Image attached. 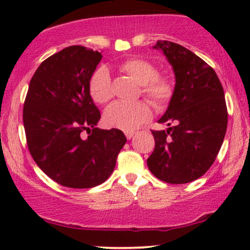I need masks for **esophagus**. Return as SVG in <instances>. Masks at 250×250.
Here are the masks:
<instances>
[{
  "label": "esophagus",
  "mask_w": 250,
  "mask_h": 250,
  "mask_svg": "<svg viewBox=\"0 0 250 250\" xmlns=\"http://www.w3.org/2000/svg\"><path fill=\"white\" fill-rule=\"evenodd\" d=\"M125 135L127 140H131L133 138V135H134V132H125Z\"/></svg>",
  "instance_id": "esophagus-1"
}]
</instances>
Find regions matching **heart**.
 Segmentation results:
<instances>
[{
	"mask_svg": "<svg viewBox=\"0 0 250 250\" xmlns=\"http://www.w3.org/2000/svg\"><path fill=\"white\" fill-rule=\"evenodd\" d=\"M119 69L140 85L141 93L156 107H163L172 98V82L167 77L158 76L156 67L150 61L141 58H132L124 61L119 66ZM90 94L92 99L100 104H107L111 99L110 74L105 67H100L92 75ZM150 116L151 108L145 101L131 104L116 101L104 110V122L108 127L133 132L143 122L148 121Z\"/></svg>",
	"mask_w": 250,
	"mask_h": 250,
	"instance_id": "1",
	"label": "heart"
}]
</instances>
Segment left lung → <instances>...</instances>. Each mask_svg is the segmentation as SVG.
I'll return each mask as SVG.
<instances>
[{
	"label": "left lung",
	"instance_id": "1",
	"mask_svg": "<svg viewBox=\"0 0 250 250\" xmlns=\"http://www.w3.org/2000/svg\"><path fill=\"white\" fill-rule=\"evenodd\" d=\"M152 47L172 66L175 86L158 119L168 128L151 131L155 150L146 164L164 182L189 183L209 169L223 143L228 126L224 91L213 68L190 50L168 41Z\"/></svg>",
	"mask_w": 250,
	"mask_h": 250
}]
</instances>
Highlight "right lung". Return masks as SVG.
<instances>
[{
  "mask_svg": "<svg viewBox=\"0 0 250 250\" xmlns=\"http://www.w3.org/2000/svg\"><path fill=\"white\" fill-rule=\"evenodd\" d=\"M101 52L74 45L44 60L30 80L23 105L27 145L37 166L57 183L88 189L104 183L126 143L117 128L99 129L100 111L90 81ZM90 132L87 138L81 136Z\"/></svg>",
  "mask_w": 250,
  "mask_h": 250,
  "instance_id": "right-lung-1",
  "label": "right lung"
}]
</instances>
